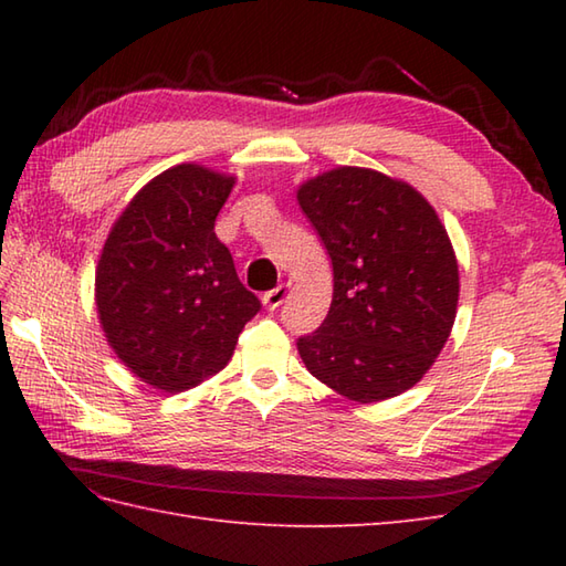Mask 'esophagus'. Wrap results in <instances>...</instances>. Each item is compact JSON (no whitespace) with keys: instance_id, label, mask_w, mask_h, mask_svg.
<instances>
[{"instance_id":"obj_1","label":"esophagus","mask_w":566,"mask_h":566,"mask_svg":"<svg viewBox=\"0 0 566 566\" xmlns=\"http://www.w3.org/2000/svg\"><path fill=\"white\" fill-rule=\"evenodd\" d=\"M286 294H290V284H280V286H274V290H270L268 294H264L262 302H264V306H268L270 311H274V308H280L284 304Z\"/></svg>"}]
</instances>
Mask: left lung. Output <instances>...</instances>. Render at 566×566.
Here are the masks:
<instances>
[{
	"mask_svg": "<svg viewBox=\"0 0 566 566\" xmlns=\"http://www.w3.org/2000/svg\"><path fill=\"white\" fill-rule=\"evenodd\" d=\"M296 199L333 262L328 316L296 340L306 369L359 403L411 389L448 340L460 296L436 209L365 167L308 179Z\"/></svg>",
	"mask_w": 566,
	"mask_h": 566,
	"instance_id": "left-lung-1",
	"label": "left lung"
}]
</instances>
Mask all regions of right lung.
<instances>
[{
  "mask_svg": "<svg viewBox=\"0 0 566 566\" xmlns=\"http://www.w3.org/2000/svg\"><path fill=\"white\" fill-rule=\"evenodd\" d=\"M233 177L177 165L118 216L97 268L106 340L143 381L182 391L223 369L260 298L213 233Z\"/></svg>",
  "mask_w": 566,
  "mask_h": 566,
  "instance_id": "add662e5",
  "label": "right lung"
}]
</instances>
